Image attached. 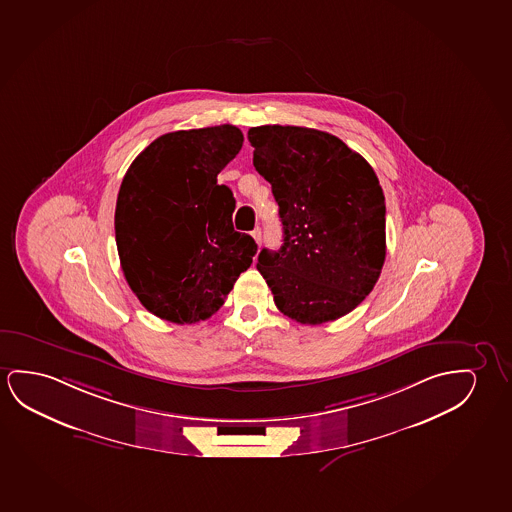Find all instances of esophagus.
Instances as JSON below:
<instances>
[{"label": "esophagus", "mask_w": 512, "mask_h": 512, "mask_svg": "<svg viewBox=\"0 0 512 512\" xmlns=\"http://www.w3.org/2000/svg\"><path fill=\"white\" fill-rule=\"evenodd\" d=\"M252 237L255 239V243H257V245H262V230H260L259 227L253 230Z\"/></svg>", "instance_id": "esophagus-1"}]
</instances>
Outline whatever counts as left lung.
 I'll use <instances>...</instances> for the list:
<instances>
[{
  "label": "left lung",
  "instance_id": "1",
  "mask_svg": "<svg viewBox=\"0 0 512 512\" xmlns=\"http://www.w3.org/2000/svg\"><path fill=\"white\" fill-rule=\"evenodd\" d=\"M253 165L271 183L280 250L257 269L278 310L301 324L340 319L364 301L386 260V199L377 174L345 142L315 128L248 130Z\"/></svg>",
  "mask_w": 512,
  "mask_h": 512
}]
</instances>
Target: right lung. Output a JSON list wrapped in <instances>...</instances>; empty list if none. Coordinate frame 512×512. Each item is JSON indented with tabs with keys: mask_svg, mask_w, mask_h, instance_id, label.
I'll list each match as a JSON object with an SVG mask.
<instances>
[{
	"mask_svg": "<svg viewBox=\"0 0 512 512\" xmlns=\"http://www.w3.org/2000/svg\"><path fill=\"white\" fill-rule=\"evenodd\" d=\"M232 125L160 135L126 171L114 230L121 269L142 306L174 324L220 310L257 245L236 232V200L216 183L243 146Z\"/></svg>",
	"mask_w": 512,
	"mask_h": 512,
	"instance_id": "1",
	"label": "right lung"
}]
</instances>
